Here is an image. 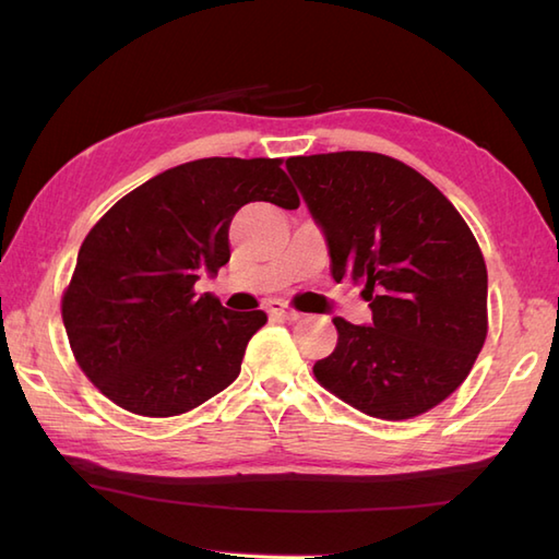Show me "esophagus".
<instances>
[{
  "mask_svg": "<svg viewBox=\"0 0 559 559\" xmlns=\"http://www.w3.org/2000/svg\"><path fill=\"white\" fill-rule=\"evenodd\" d=\"M266 312H269L271 317L286 319V322H298V319L302 317L300 312H295V310H290V307H288V305H283V302H278V300H269V302H266Z\"/></svg>",
  "mask_w": 559,
  "mask_h": 559,
  "instance_id": "obj_1",
  "label": "esophagus"
}]
</instances>
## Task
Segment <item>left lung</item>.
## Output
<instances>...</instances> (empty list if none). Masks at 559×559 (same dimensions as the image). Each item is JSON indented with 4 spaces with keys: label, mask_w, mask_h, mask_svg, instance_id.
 Masks as SVG:
<instances>
[{
    "label": "left lung",
    "mask_w": 559,
    "mask_h": 559,
    "mask_svg": "<svg viewBox=\"0 0 559 559\" xmlns=\"http://www.w3.org/2000/svg\"><path fill=\"white\" fill-rule=\"evenodd\" d=\"M331 276L362 281L372 322L334 317L319 384L372 418L406 420L468 377L488 336V269L466 221L406 163L367 151L288 158Z\"/></svg>",
    "instance_id": "obj_1"
}]
</instances>
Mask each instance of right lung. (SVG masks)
<instances>
[{
    "instance_id": "1",
    "label": "right lung",
    "mask_w": 559,
    "mask_h": 559,
    "mask_svg": "<svg viewBox=\"0 0 559 559\" xmlns=\"http://www.w3.org/2000/svg\"><path fill=\"white\" fill-rule=\"evenodd\" d=\"M249 201L298 209L278 158H201L122 197L86 235L62 298L74 358L124 411L170 418L240 374L266 314L194 293L228 264L230 221Z\"/></svg>"
}]
</instances>
